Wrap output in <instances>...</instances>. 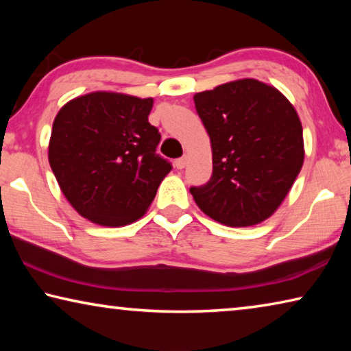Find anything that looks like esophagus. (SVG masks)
Listing matches in <instances>:
<instances>
[{
	"instance_id": "34e87169",
	"label": "esophagus",
	"mask_w": 351,
	"mask_h": 351,
	"mask_svg": "<svg viewBox=\"0 0 351 351\" xmlns=\"http://www.w3.org/2000/svg\"><path fill=\"white\" fill-rule=\"evenodd\" d=\"M186 164H187V156H182L180 159H176L175 167L176 169H184V167H186Z\"/></svg>"
}]
</instances>
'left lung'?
<instances>
[{
    "mask_svg": "<svg viewBox=\"0 0 351 351\" xmlns=\"http://www.w3.org/2000/svg\"><path fill=\"white\" fill-rule=\"evenodd\" d=\"M210 138L212 176L190 193L215 221L246 228L274 213L304 165L300 119L293 104L255 79L223 83L193 96Z\"/></svg>",
    "mask_w": 351,
    "mask_h": 351,
    "instance_id": "1",
    "label": "left lung"
}]
</instances>
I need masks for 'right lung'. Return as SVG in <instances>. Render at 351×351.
<instances>
[{
	"label": "right lung",
	"instance_id": "add662e5",
	"mask_svg": "<svg viewBox=\"0 0 351 351\" xmlns=\"http://www.w3.org/2000/svg\"><path fill=\"white\" fill-rule=\"evenodd\" d=\"M153 99L96 91L64 104L49 139L51 169L69 204L99 226L121 228L148 210L171 164L148 114Z\"/></svg>",
	"mask_w": 351,
	"mask_h": 351
}]
</instances>
